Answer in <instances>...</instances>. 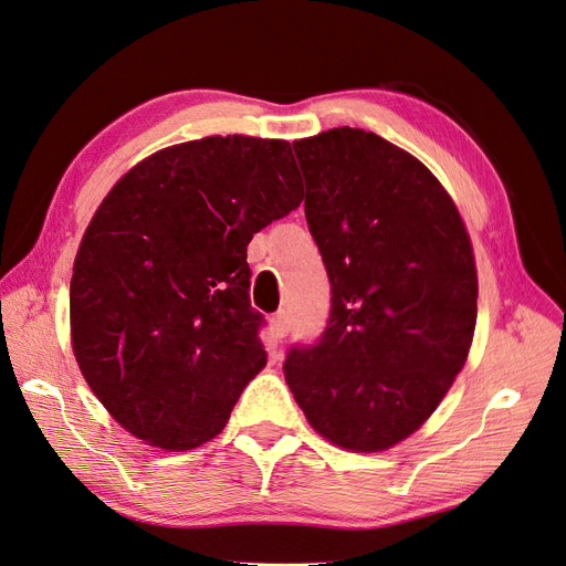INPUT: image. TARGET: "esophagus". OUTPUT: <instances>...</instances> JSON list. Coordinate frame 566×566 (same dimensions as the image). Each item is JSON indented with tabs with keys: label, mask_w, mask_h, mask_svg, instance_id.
<instances>
[{
	"label": "esophagus",
	"mask_w": 566,
	"mask_h": 566,
	"mask_svg": "<svg viewBox=\"0 0 566 566\" xmlns=\"http://www.w3.org/2000/svg\"><path fill=\"white\" fill-rule=\"evenodd\" d=\"M271 331H273V335H276V337H285V335H287V331H290V318H287L285 312H279L276 316L271 318Z\"/></svg>",
	"instance_id": "1"
}]
</instances>
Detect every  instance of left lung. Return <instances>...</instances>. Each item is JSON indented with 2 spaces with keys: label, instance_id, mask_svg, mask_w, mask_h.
Instances as JSON below:
<instances>
[{
  "label": "left lung",
  "instance_id": "8db88e82",
  "mask_svg": "<svg viewBox=\"0 0 566 566\" xmlns=\"http://www.w3.org/2000/svg\"><path fill=\"white\" fill-rule=\"evenodd\" d=\"M293 146L333 304L318 345L290 349L285 382L333 447L387 451L420 430L468 361L470 233L430 169L378 134L335 127Z\"/></svg>",
  "mask_w": 566,
  "mask_h": 566
}]
</instances>
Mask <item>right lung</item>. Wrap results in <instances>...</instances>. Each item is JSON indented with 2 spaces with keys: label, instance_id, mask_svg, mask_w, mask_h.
I'll return each mask as SVG.
<instances>
[{
  "label": "right lung",
  "instance_id": "add662e5",
  "mask_svg": "<svg viewBox=\"0 0 566 566\" xmlns=\"http://www.w3.org/2000/svg\"><path fill=\"white\" fill-rule=\"evenodd\" d=\"M302 202L283 139L202 136L136 163L75 254L71 345L96 399L148 447L191 451L266 366L248 243Z\"/></svg>",
  "mask_w": 566,
  "mask_h": 566
}]
</instances>
